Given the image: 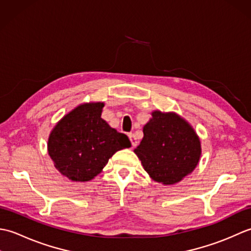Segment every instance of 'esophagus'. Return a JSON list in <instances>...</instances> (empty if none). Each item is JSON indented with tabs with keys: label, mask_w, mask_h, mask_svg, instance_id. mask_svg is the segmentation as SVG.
<instances>
[{
	"label": "esophagus",
	"mask_w": 251,
	"mask_h": 251,
	"mask_svg": "<svg viewBox=\"0 0 251 251\" xmlns=\"http://www.w3.org/2000/svg\"><path fill=\"white\" fill-rule=\"evenodd\" d=\"M128 137H129V140L131 142V146L132 147H136L138 141H137V138H136L135 134H132V132H130V134H128Z\"/></svg>",
	"instance_id": "esophagus-1"
}]
</instances>
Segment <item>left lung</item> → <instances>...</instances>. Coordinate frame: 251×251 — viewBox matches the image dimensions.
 I'll list each match as a JSON object with an SVG mask.
<instances>
[{"mask_svg": "<svg viewBox=\"0 0 251 251\" xmlns=\"http://www.w3.org/2000/svg\"><path fill=\"white\" fill-rule=\"evenodd\" d=\"M143 127V139L135 149L153 180L174 184L193 172L201 156V142L194 129L175 113L154 111Z\"/></svg>", "mask_w": 251, "mask_h": 251, "instance_id": "1", "label": "left lung"}]
</instances>
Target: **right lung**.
I'll return each mask as SVG.
<instances>
[{"label":"right lung","instance_id":"add662e5","mask_svg":"<svg viewBox=\"0 0 251 251\" xmlns=\"http://www.w3.org/2000/svg\"><path fill=\"white\" fill-rule=\"evenodd\" d=\"M103 103L78 105L58 123L49 139L55 167L73 181H89L119 150L131 147L126 135L101 119Z\"/></svg>","mask_w":251,"mask_h":251}]
</instances>
